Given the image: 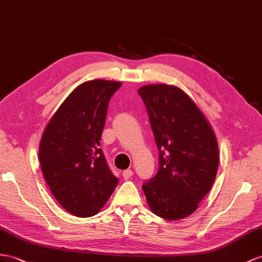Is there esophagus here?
Listing matches in <instances>:
<instances>
[{"instance_id": "obj_1", "label": "esophagus", "mask_w": 262, "mask_h": 262, "mask_svg": "<svg viewBox=\"0 0 262 262\" xmlns=\"http://www.w3.org/2000/svg\"><path fill=\"white\" fill-rule=\"evenodd\" d=\"M132 176H133V170L132 169H126V170L123 171V177H124L125 180L129 179Z\"/></svg>"}]
</instances>
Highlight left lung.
<instances>
[{
    "instance_id": "8db88e82",
    "label": "left lung",
    "mask_w": 262,
    "mask_h": 262,
    "mask_svg": "<svg viewBox=\"0 0 262 262\" xmlns=\"http://www.w3.org/2000/svg\"><path fill=\"white\" fill-rule=\"evenodd\" d=\"M159 150V168L143 184L150 210L168 220L198 208L217 175L219 151L211 126L197 105L176 86L138 90Z\"/></svg>"
}]
</instances>
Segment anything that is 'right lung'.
<instances>
[{
	"mask_svg": "<svg viewBox=\"0 0 262 262\" xmlns=\"http://www.w3.org/2000/svg\"><path fill=\"white\" fill-rule=\"evenodd\" d=\"M120 86L102 79L79 85L43 133L38 156L44 178L58 204L76 217L96 214L118 184L99 140L108 103Z\"/></svg>",
	"mask_w": 262,
	"mask_h": 262,
	"instance_id": "add662e5",
	"label": "right lung"
}]
</instances>
